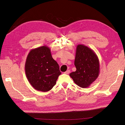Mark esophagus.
<instances>
[{"label": "esophagus", "mask_w": 125, "mask_h": 125, "mask_svg": "<svg viewBox=\"0 0 125 125\" xmlns=\"http://www.w3.org/2000/svg\"><path fill=\"white\" fill-rule=\"evenodd\" d=\"M70 71L69 70H68L66 72H65L64 73H65V74H69L70 73Z\"/></svg>", "instance_id": "1"}]
</instances>
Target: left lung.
<instances>
[{"label":"left lung","instance_id":"8db88e82","mask_svg":"<svg viewBox=\"0 0 125 125\" xmlns=\"http://www.w3.org/2000/svg\"><path fill=\"white\" fill-rule=\"evenodd\" d=\"M75 51L74 65L76 71L69 75L79 86L88 88L99 77V60L95 52L85 45H78Z\"/></svg>","mask_w":125,"mask_h":125}]
</instances>
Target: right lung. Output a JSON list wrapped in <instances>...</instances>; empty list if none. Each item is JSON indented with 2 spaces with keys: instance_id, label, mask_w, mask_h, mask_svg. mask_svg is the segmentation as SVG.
Here are the masks:
<instances>
[{
  "instance_id": "right-lung-1",
  "label": "right lung",
  "mask_w": 125,
  "mask_h": 125,
  "mask_svg": "<svg viewBox=\"0 0 125 125\" xmlns=\"http://www.w3.org/2000/svg\"><path fill=\"white\" fill-rule=\"evenodd\" d=\"M25 72L29 83L37 91L47 92L56 84L61 72L52 58L51 50L43 46L30 51L26 59Z\"/></svg>"
}]
</instances>
